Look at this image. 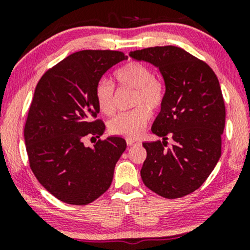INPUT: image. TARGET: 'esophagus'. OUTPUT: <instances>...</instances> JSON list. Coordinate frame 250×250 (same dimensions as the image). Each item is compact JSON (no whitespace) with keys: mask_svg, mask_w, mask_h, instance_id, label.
Returning <instances> with one entry per match:
<instances>
[{"mask_svg":"<svg viewBox=\"0 0 250 250\" xmlns=\"http://www.w3.org/2000/svg\"><path fill=\"white\" fill-rule=\"evenodd\" d=\"M125 142H127L128 146H134V145H136V143H139V141H136V140H134V139H130V137L125 139Z\"/></svg>","mask_w":250,"mask_h":250,"instance_id":"1","label":"esophagus"}]
</instances>
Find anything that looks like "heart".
<instances>
[{
	"label": "heart",
	"mask_w": 250,
	"mask_h": 250,
	"mask_svg": "<svg viewBox=\"0 0 250 250\" xmlns=\"http://www.w3.org/2000/svg\"><path fill=\"white\" fill-rule=\"evenodd\" d=\"M117 84L133 89L134 105L140 106L125 113L117 114L109 121V130L114 135L136 137L142 133L150 119L149 108L159 109L165 100L166 88L161 80L153 76V71L141 62H129L114 73ZM97 105L104 115L115 111V87L110 81L100 80L95 88Z\"/></svg>",
	"instance_id": "1"
}]
</instances>
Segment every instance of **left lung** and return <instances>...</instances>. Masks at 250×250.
I'll return each instance as SVG.
<instances>
[{"label": "left lung", "instance_id": "8db88e82", "mask_svg": "<svg viewBox=\"0 0 250 250\" xmlns=\"http://www.w3.org/2000/svg\"><path fill=\"white\" fill-rule=\"evenodd\" d=\"M154 64L166 84L161 111L151 131L163 141L145 142L143 183L166 199L186 196L199 189L221 157L226 107L219 80L210 67L174 45L129 53ZM174 142L167 147V136Z\"/></svg>", "mask_w": 250, "mask_h": 250}]
</instances>
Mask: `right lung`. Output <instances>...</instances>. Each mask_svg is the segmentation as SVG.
<instances>
[{"label":"right lung","instance_id":"right-lung-1","mask_svg":"<svg viewBox=\"0 0 250 250\" xmlns=\"http://www.w3.org/2000/svg\"><path fill=\"white\" fill-rule=\"evenodd\" d=\"M125 59L121 51H77L37 83L24 125L25 148L36 179L62 202L88 205L110 187L127 143L110 136L95 140L90 148L83 145V137L99 139L104 131V123L96 120V84Z\"/></svg>","mask_w":250,"mask_h":250}]
</instances>
